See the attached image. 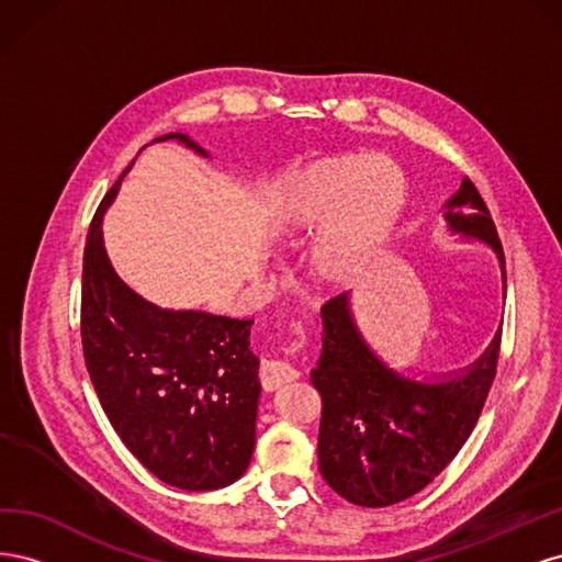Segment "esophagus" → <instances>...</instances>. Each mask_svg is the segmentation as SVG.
I'll return each mask as SVG.
<instances>
[{
  "instance_id": "1",
  "label": "esophagus",
  "mask_w": 562,
  "mask_h": 562,
  "mask_svg": "<svg viewBox=\"0 0 562 562\" xmlns=\"http://www.w3.org/2000/svg\"><path fill=\"white\" fill-rule=\"evenodd\" d=\"M260 380H262V386L265 389H279L288 382H295L300 380V370L285 359H277V361H267L262 366V372H260Z\"/></svg>"
}]
</instances>
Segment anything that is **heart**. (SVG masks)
I'll use <instances>...</instances> for the list:
<instances>
[{
	"label": "heart",
	"instance_id": "heart-1",
	"mask_svg": "<svg viewBox=\"0 0 562 562\" xmlns=\"http://www.w3.org/2000/svg\"><path fill=\"white\" fill-rule=\"evenodd\" d=\"M407 201L403 168L386 155H339L310 166L291 187L271 225L279 244L310 248L312 274L351 285L375 265Z\"/></svg>",
	"mask_w": 562,
	"mask_h": 562
}]
</instances>
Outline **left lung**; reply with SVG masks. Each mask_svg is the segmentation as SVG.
<instances>
[{"label":"left lung","mask_w":562,"mask_h":562,"mask_svg":"<svg viewBox=\"0 0 562 562\" xmlns=\"http://www.w3.org/2000/svg\"><path fill=\"white\" fill-rule=\"evenodd\" d=\"M452 232L495 250L504 295V250L475 184L464 178L446 203ZM323 349L312 370L321 394L318 469L339 497L380 508L417 495L462 450L497 375L502 330L467 370L415 380L391 370L359 333L342 293L323 304Z\"/></svg>","instance_id":"obj_1"}]
</instances>
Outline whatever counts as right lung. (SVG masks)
<instances>
[{"mask_svg": "<svg viewBox=\"0 0 562 562\" xmlns=\"http://www.w3.org/2000/svg\"><path fill=\"white\" fill-rule=\"evenodd\" d=\"M159 140L209 157L184 133ZM116 192L119 182L100 201L83 248L81 347L93 389L119 438L159 481L190 492L225 487L241 479L255 448L252 321L161 310L131 291L100 229Z\"/></svg>", "mask_w": 562, "mask_h": 562, "instance_id": "obj_1", "label": "right lung"}]
</instances>
